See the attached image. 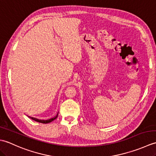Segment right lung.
<instances>
[{"label": "right lung", "instance_id": "1", "mask_svg": "<svg viewBox=\"0 0 156 156\" xmlns=\"http://www.w3.org/2000/svg\"><path fill=\"white\" fill-rule=\"evenodd\" d=\"M58 113L57 115L55 116V117H53V118H51L50 119H48V120H40V119H36V118L30 117H30L31 119H32L33 120H34V121H37V122H41V123H48V122H50L53 121L54 120H55V119L58 117Z\"/></svg>", "mask_w": 156, "mask_h": 156}]
</instances>
